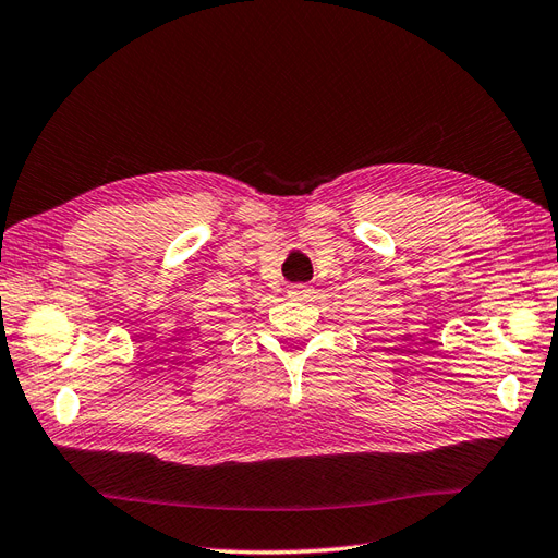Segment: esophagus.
Instances as JSON below:
<instances>
[{"instance_id":"esophagus-1","label":"esophagus","mask_w":558,"mask_h":558,"mask_svg":"<svg viewBox=\"0 0 558 558\" xmlns=\"http://www.w3.org/2000/svg\"><path fill=\"white\" fill-rule=\"evenodd\" d=\"M290 296L296 299V301H304V299L311 296V288H308V284H292Z\"/></svg>"}]
</instances>
